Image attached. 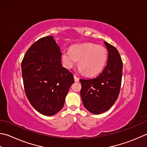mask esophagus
<instances>
[{"instance_id": "esophagus-1", "label": "esophagus", "mask_w": 147, "mask_h": 147, "mask_svg": "<svg viewBox=\"0 0 147 147\" xmlns=\"http://www.w3.org/2000/svg\"><path fill=\"white\" fill-rule=\"evenodd\" d=\"M74 81H75L76 82H79L80 78H78L76 75H74Z\"/></svg>"}]
</instances>
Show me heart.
I'll use <instances>...</instances> for the list:
<instances>
[{
  "mask_svg": "<svg viewBox=\"0 0 147 147\" xmlns=\"http://www.w3.org/2000/svg\"><path fill=\"white\" fill-rule=\"evenodd\" d=\"M62 61L67 69L73 68L79 60V72L87 76L99 74L106 64L108 59L107 50L92 43H84L72 46L69 51L62 54Z\"/></svg>",
  "mask_w": 147,
  "mask_h": 147,
  "instance_id": "b5f03b06",
  "label": "heart"
}]
</instances>
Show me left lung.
Wrapping results in <instances>:
<instances>
[{
    "label": "left lung",
    "instance_id": "8db88e82",
    "mask_svg": "<svg viewBox=\"0 0 147 147\" xmlns=\"http://www.w3.org/2000/svg\"><path fill=\"white\" fill-rule=\"evenodd\" d=\"M108 51L107 64L99 76L80 79V96L83 106L93 114L108 110L118 98L121 86L123 63L117 49L105 41Z\"/></svg>",
    "mask_w": 147,
    "mask_h": 147
}]
</instances>
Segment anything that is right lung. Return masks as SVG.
I'll use <instances>...</instances> for the list:
<instances>
[{
  "mask_svg": "<svg viewBox=\"0 0 147 147\" xmlns=\"http://www.w3.org/2000/svg\"><path fill=\"white\" fill-rule=\"evenodd\" d=\"M62 53L53 36L33 43L22 62L25 94L31 105L46 116L61 110L73 74L61 64Z\"/></svg>",
  "mask_w": 147,
  "mask_h": 147,
  "instance_id": "1",
  "label": "right lung"
}]
</instances>
